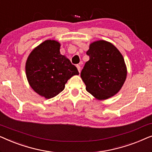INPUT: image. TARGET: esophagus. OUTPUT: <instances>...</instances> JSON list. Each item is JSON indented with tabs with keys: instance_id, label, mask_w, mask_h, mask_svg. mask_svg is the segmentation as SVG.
<instances>
[{
	"instance_id": "obj_1",
	"label": "esophagus",
	"mask_w": 152,
	"mask_h": 152,
	"mask_svg": "<svg viewBox=\"0 0 152 152\" xmlns=\"http://www.w3.org/2000/svg\"><path fill=\"white\" fill-rule=\"evenodd\" d=\"M77 70H78L79 72H80V71H81V67H80V65H77Z\"/></svg>"
}]
</instances>
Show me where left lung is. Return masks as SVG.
<instances>
[{
  "label": "left lung",
  "instance_id": "left-lung-1",
  "mask_svg": "<svg viewBox=\"0 0 152 152\" xmlns=\"http://www.w3.org/2000/svg\"><path fill=\"white\" fill-rule=\"evenodd\" d=\"M86 55L89 60L81 72L86 91L98 99L113 96L121 89L126 77L122 54L112 43L102 40L91 43Z\"/></svg>",
  "mask_w": 152,
  "mask_h": 152
}]
</instances>
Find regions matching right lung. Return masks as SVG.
Returning a JSON list of instances; mask_svg holds the SVG:
<instances>
[{"label": "right lung", "mask_w": 152, "mask_h": 152, "mask_svg": "<svg viewBox=\"0 0 152 152\" xmlns=\"http://www.w3.org/2000/svg\"><path fill=\"white\" fill-rule=\"evenodd\" d=\"M59 49L57 41H45L33 50L26 61L29 84L35 92L46 99L61 93L67 81L79 75L76 66L60 54Z\"/></svg>", "instance_id": "1"}]
</instances>
